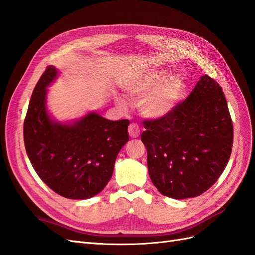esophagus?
Masks as SVG:
<instances>
[{
	"label": "esophagus",
	"instance_id": "34e87169",
	"mask_svg": "<svg viewBox=\"0 0 255 255\" xmlns=\"http://www.w3.org/2000/svg\"><path fill=\"white\" fill-rule=\"evenodd\" d=\"M140 134V128L135 123H132V125H129L128 127V135L132 137V138H137Z\"/></svg>",
	"mask_w": 255,
	"mask_h": 255
}]
</instances>
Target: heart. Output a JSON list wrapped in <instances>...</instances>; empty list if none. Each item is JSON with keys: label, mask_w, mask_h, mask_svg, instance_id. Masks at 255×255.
Returning a JSON list of instances; mask_svg holds the SVG:
<instances>
[{"label": "heart", "mask_w": 255, "mask_h": 255, "mask_svg": "<svg viewBox=\"0 0 255 255\" xmlns=\"http://www.w3.org/2000/svg\"><path fill=\"white\" fill-rule=\"evenodd\" d=\"M125 89L135 101L143 99L139 109L145 118L161 119L172 114L182 103L187 83L181 74H168L165 69H150L129 79ZM116 103L120 107L126 106L119 97H116Z\"/></svg>", "instance_id": "1"}]
</instances>
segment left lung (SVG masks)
Returning a JSON list of instances; mask_svg holds the SVG:
<instances>
[{
    "instance_id": "left-lung-1",
    "label": "left lung",
    "mask_w": 255,
    "mask_h": 255,
    "mask_svg": "<svg viewBox=\"0 0 255 255\" xmlns=\"http://www.w3.org/2000/svg\"><path fill=\"white\" fill-rule=\"evenodd\" d=\"M143 125L149 175L161 195L179 200L198 197L226 169L233 123L220 85L211 76H201L172 114Z\"/></svg>"
}]
</instances>
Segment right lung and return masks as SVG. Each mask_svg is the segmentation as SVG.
I'll return each instance as SVG.
<instances>
[{
  "instance_id": "obj_1",
  "label": "right lung",
  "mask_w": 255,
  "mask_h": 255,
  "mask_svg": "<svg viewBox=\"0 0 255 255\" xmlns=\"http://www.w3.org/2000/svg\"><path fill=\"white\" fill-rule=\"evenodd\" d=\"M58 69L48 66L36 84L23 127L26 154L40 179L68 199H89L111 180L116 158L128 141L129 120L111 121L96 112L57 121L48 111V87Z\"/></svg>"
}]
</instances>
